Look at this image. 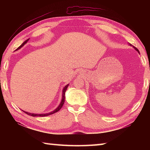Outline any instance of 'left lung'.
<instances>
[{
  "mask_svg": "<svg viewBox=\"0 0 150 150\" xmlns=\"http://www.w3.org/2000/svg\"><path fill=\"white\" fill-rule=\"evenodd\" d=\"M130 45H131V44H130ZM134 47V49H135V50H136L137 51V52H138L139 53V51H138V49H137V48H136L135 47Z\"/></svg>",
  "mask_w": 150,
  "mask_h": 150,
  "instance_id": "obj_1",
  "label": "left lung"
}]
</instances>
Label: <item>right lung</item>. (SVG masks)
I'll return each mask as SVG.
<instances>
[{
    "instance_id": "add662e5",
    "label": "right lung",
    "mask_w": 150,
    "mask_h": 150,
    "mask_svg": "<svg viewBox=\"0 0 150 150\" xmlns=\"http://www.w3.org/2000/svg\"><path fill=\"white\" fill-rule=\"evenodd\" d=\"M28 40H29V39H28V40H26V41H25L24 42L22 43V45H20V46H19L18 47V49H17L16 50H20V48L23 47L24 45L25 44H26V43L28 42ZM68 86H69V84L66 85L65 86V87H64V88H63V90H62V100H61V103H59V106H58L55 109V110H54L52 111V112H48V113H44V114L31 113V112H28L24 111V110H23V112H24L25 113L27 114V115H30V116H38H38H41V117H43V116H49V115H52V114H54V113H55V112H57L59 111V110H60V109L62 108V107L63 105V104H64V103H65V91H66V90L67 89Z\"/></svg>"
}]
</instances>
